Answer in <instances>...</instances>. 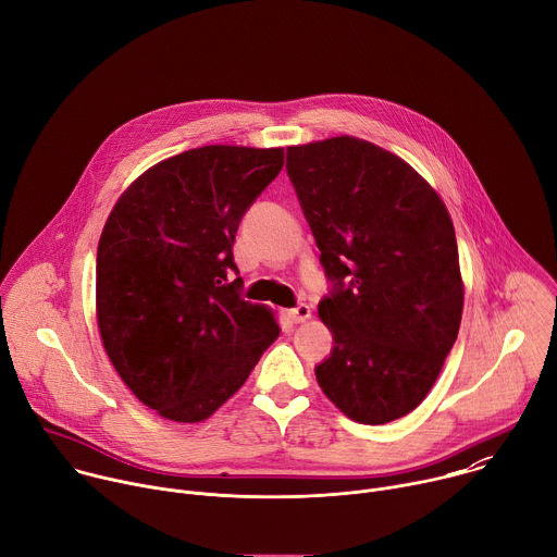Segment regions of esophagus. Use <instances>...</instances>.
Instances as JSON below:
<instances>
[{
  "instance_id": "1",
  "label": "esophagus",
  "mask_w": 557,
  "mask_h": 557,
  "mask_svg": "<svg viewBox=\"0 0 557 557\" xmlns=\"http://www.w3.org/2000/svg\"><path fill=\"white\" fill-rule=\"evenodd\" d=\"M289 318H292L294 322H305V320H309V318H311L309 305H298V307L289 309Z\"/></svg>"
}]
</instances>
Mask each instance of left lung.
Returning <instances> with one entry per match:
<instances>
[{"instance_id": "obj_1", "label": "left lung", "mask_w": 557, "mask_h": 557, "mask_svg": "<svg viewBox=\"0 0 557 557\" xmlns=\"http://www.w3.org/2000/svg\"><path fill=\"white\" fill-rule=\"evenodd\" d=\"M287 173L333 292L315 367L349 419L380 425L434 386L461 326L463 278L450 212L399 156L354 136L287 147Z\"/></svg>"}]
</instances>
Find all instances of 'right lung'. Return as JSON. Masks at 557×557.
Here are the masks:
<instances>
[{
    "label": "right lung",
    "mask_w": 557,
    "mask_h": 557,
    "mask_svg": "<svg viewBox=\"0 0 557 557\" xmlns=\"http://www.w3.org/2000/svg\"><path fill=\"white\" fill-rule=\"evenodd\" d=\"M283 160V147L184 151L134 180L104 221L100 341L129 391L164 419H208L278 338L274 311L239 296L233 244Z\"/></svg>",
    "instance_id": "right-lung-1"
}]
</instances>
